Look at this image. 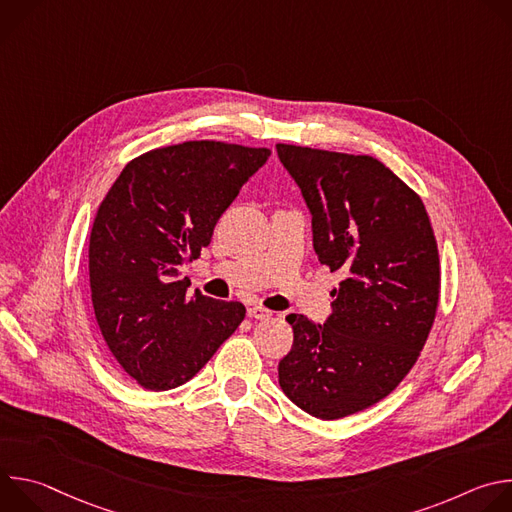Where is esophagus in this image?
I'll list each match as a JSON object with an SVG mask.
<instances>
[{
	"label": "esophagus",
	"instance_id": "obj_1",
	"mask_svg": "<svg viewBox=\"0 0 512 512\" xmlns=\"http://www.w3.org/2000/svg\"><path fill=\"white\" fill-rule=\"evenodd\" d=\"M247 316L255 318V320H265L271 316V312L265 310L263 306H251V308H247Z\"/></svg>",
	"mask_w": 512,
	"mask_h": 512
}]
</instances>
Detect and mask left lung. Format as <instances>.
I'll use <instances>...</instances> for the list:
<instances>
[{"label":"left lung","mask_w":512,"mask_h":512,"mask_svg":"<svg viewBox=\"0 0 512 512\" xmlns=\"http://www.w3.org/2000/svg\"><path fill=\"white\" fill-rule=\"evenodd\" d=\"M312 214L322 265L344 279L332 314L285 320L294 346L279 387L306 413L340 419L385 399L411 371L440 300V257L421 198L371 156L277 143Z\"/></svg>","instance_id":"left-lung-1"}]
</instances>
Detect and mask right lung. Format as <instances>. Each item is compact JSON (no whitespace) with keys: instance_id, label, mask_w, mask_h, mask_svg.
Here are the masks:
<instances>
[{"instance_id":"1","label":"right lung","mask_w":512,"mask_h":512,"mask_svg":"<svg viewBox=\"0 0 512 512\" xmlns=\"http://www.w3.org/2000/svg\"><path fill=\"white\" fill-rule=\"evenodd\" d=\"M269 156L184 141L131 160L101 202L89 243L93 308L109 350L141 387L184 385L243 322V304L198 289L188 298L180 275Z\"/></svg>"}]
</instances>
